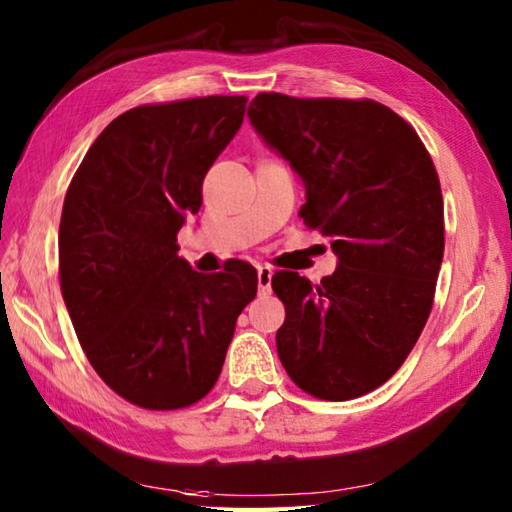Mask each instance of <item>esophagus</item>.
Masks as SVG:
<instances>
[{"label":"esophagus","instance_id":"1","mask_svg":"<svg viewBox=\"0 0 512 512\" xmlns=\"http://www.w3.org/2000/svg\"><path fill=\"white\" fill-rule=\"evenodd\" d=\"M271 282H273V268H271V266H257V286H259V293H268V291H271Z\"/></svg>","mask_w":512,"mask_h":512}]
</instances>
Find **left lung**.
<instances>
[{
    "instance_id": "obj_1",
    "label": "left lung",
    "mask_w": 512,
    "mask_h": 512,
    "mask_svg": "<svg viewBox=\"0 0 512 512\" xmlns=\"http://www.w3.org/2000/svg\"><path fill=\"white\" fill-rule=\"evenodd\" d=\"M250 125L306 190L300 217L331 239L336 273L273 275L293 383L349 401L396 374L430 318L443 262V197L421 138L376 100L257 94Z\"/></svg>"
}]
</instances>
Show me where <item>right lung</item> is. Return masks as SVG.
<instances>
[{"label":"right lung","instance_id":"1","mask_svg":"<svg viewBox=\"0 0 512 512\" xmlns=\"http://www.w3.org/2000/svg\"><path fill=\"white\" fill-rule=\"evenodd\" d=\"M244 111V96L129 109L102 129L64 197L60 288L73 329L96 374L145 410L201 401L255 300L253 266L235 259L201 275L176 244Z\"/></svg>","mask_w":512,"mask_h":512}]
</instances>
